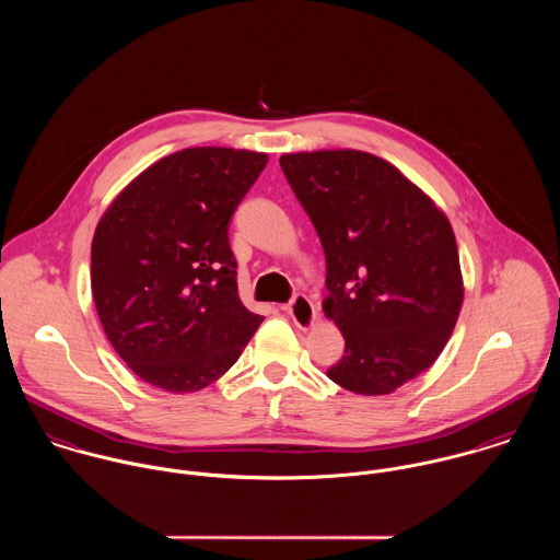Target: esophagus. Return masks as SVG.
Wrapping results in <instances>:
<instances>
[{
	"mask_svg": "<svg viewBox=\"0 0 560 560\" xmlns=\"http://www.w3.org/2000/svg\"><path fill=\"white\" fill-rule=\"evenodd\" d=\"M284 311H287V315L293 319V323L300 327V329H308V327H313V323H315V304L306 298V295H295L293 300H291V304L289 306H284Z\"/></svg>",
	"mask_w": 560,
	"mask_h": 560,
	"instance_id": "obj_1",
	"label": "esophagus"
}]
</instances>
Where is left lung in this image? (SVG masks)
<instances>
[{
	"label": "left lung",
	"instance_id": "left-lung-1",
	"mask_svg": "<svg viewBox=\"0 0 560 560\" xmlns=\"http://www.w3.org/2000/svg\"><path fill=\"white\" fill-rule=\"evenodd\" d=\"M280 165L317 229L323 313L345 338L327 377L355 395H390L438 360L459 319L453 226L399 167L371 153H287Z\"/></svg>",
	"mask_w": 560,
	"mask_h": 560
}]
</instances>
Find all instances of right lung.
Here are the masks:
<instances>
[{"label":"right lung","instance_id":"obj_1","mask_svg":"<svg viewBox=\"0 0 560 560\" xmlns=\"http://www.w3.org/2000/svg\"><path fill=\"white\" fill-rule=\"evenodd\" d=\"M265 153L196 147L155 161L107 207L90 282L107 340L165 393L218 382L262 323L240 300L229 222Z\"/></svg>","mask_w":560,"mask_h":560}]
</instances>
